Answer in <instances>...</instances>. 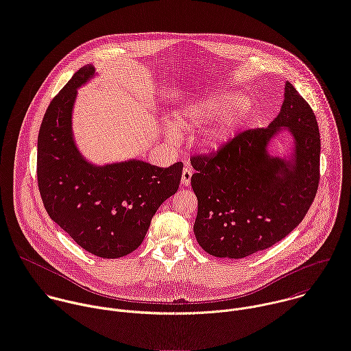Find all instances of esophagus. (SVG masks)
Here are the masks:
<instances>
[{"label":"esophagus","mask_w":351,"mask_h":351,"mask_svg":"<svg viewBox=\"0 0 351 351\" xmlns=\"http://www.w3.org/2000/svg\"><path fill=\"white\" fill-rule=\"evenodd\" d=\"M191 176H193V169L186 167L182 172V184L183 186H190V182H191Z\"/></svg>","instance_id":"1"}]
</instances>
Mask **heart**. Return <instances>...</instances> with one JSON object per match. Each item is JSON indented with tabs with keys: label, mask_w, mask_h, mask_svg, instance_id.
<instances>
[{
	"label": "heart",
	"mask_w": 351,
	"mask_h": 351,
	"mask_svg": "<svg viewBox=\"0 0 351 351\" xmlns=\"http://www.w3.org/2000/svg\"><path fill=\"white\" fill-rule=\"evenodd\" d=\"M227 110L226 113L225 111ZM226 112L225 114L223 112ZM250 112L247 100L231 92H216L205 96L197 103H193L182 110L179 124L183 128H194L213 123L223 113L225 115L202 136V145L208 150H216L224 145L236 131L243 125ZM168 135L172 141L179 139V131L171 125Z\"/></svg>",
	"instance_id": "1"
}]
</instances>
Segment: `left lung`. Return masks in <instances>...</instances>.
Instances as JSON below:
<instances>
[{
  "mask_svg": "<svg viewBox=\"0 0 351 351\" xmlns=\"http://www.w3.org/2000/svg\"><path fill=\"white\" fill-rule=\"evenodd\" d=\"M282 129L295 139L289 162L267 154L269 139ZM319 152L314 111L287 82L281 111L269 127L245 130L216 152L193 156L194 234L201 248L216 258L241 259L287 237L315 198Z\"/></svg>",
  "mask_w": 351,
  "mask_h": 351,
  "instance_id": "obj_1",
  "label": "left lung"
}]
</instances>
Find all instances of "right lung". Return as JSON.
Returning a JSON list of instances; mask_svg holds the SVG:
<instances>
[{
	"mask_svg": "<svg viewBox=\"0 0 351 351\" xmlns=\"http://www.w3.org/2000/svg\"><path fill=\"white\" fill-rule=\"evenodd\" d=\"M95 73L81 67L52 99L37 145V182L51 219L85 251L104 259L134 252L160 205L173 195L183 164L169 168L131 160L95 167L75 147L71 111L77 88Z\"/></svg>",
	"mask_w": 351,
	"mask_h": 351,
	"instance_id": "obj_1",
	"label": "right lung"
}]
</instances>
